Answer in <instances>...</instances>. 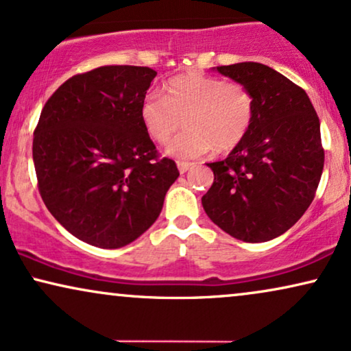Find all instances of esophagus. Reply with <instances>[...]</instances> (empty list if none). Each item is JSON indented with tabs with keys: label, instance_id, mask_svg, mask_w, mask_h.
<instances>
[{
	"label": "esophagus",
	"instance_id": "34e87169",
	"mask_svg": "<svg viewBox=\"0 0 351 351\" xmlns=\"http://www.w3.org/2000/svg\"><path fill=\"white\" fill-rule=\"evenodd\" d=\"M192 162H186V161H179L177 162V167H179V171H180V174H185L186 171L189 169H192Z\"/></svg>",
	"mask_w": 351,
	"mask_h": 351
}]
</instances>
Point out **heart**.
<instances>
[{"label": "heart", "mask_w": 351, "mask_h": 351, "mask_svg": "<svg viewBox=\"0 0 351 351\" xmlns=\"http://www.w3.org/2000/svg\"><path fill=\"white\" fill-rule=\"evenodd\" d=\"M165 97L149 93L140 104V121L149 138L167 143L185 122L186 130L172 140L167 153L180 159L199 158L216 148L229 153L247 138L254 101L247 86L219 77L189 72L172 77Z\"/></svg>", "instance_id": "b5f03b06"}]
</instances>
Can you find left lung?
I'll return each instance as SVG.
<instances>
[{"mask_svg": "<svg viewBox=\"0 0 351 351\" xmlns=\"http://www.w3.org/2000/svg\"><path fill=\"white\" fill-rule=\"evenodd\" d=\"M217 72L247 86L254 117L247 138L224 161L202 203L209 219L243 242L284 234L315 199L324 148L315 108L302 86L269 66L239 62Z\"/></svg>", "mask_w": 351, "mask_h": 351, "instance_id": "8db88e82", "label": "left lung"}]
</instances>
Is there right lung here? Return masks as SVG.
<instances>
[{"label": "right lung", "mask_w": 351, "mask_h": 351, "mask_svg": "<svg viewBox=\"0 0 351 351\" xmlns=\"http://www.w3.org/2000/svg\"><path fill=\"white\" fill-rule=\"evenodd\" d=\"M156 71L101 66L54 92L34 132L38 192L59 224L82 242L121 248L158 219L176 162L159 158L140 121Z\"/></svg>", "instance_id": "right-lung-1"}]
</instances>
